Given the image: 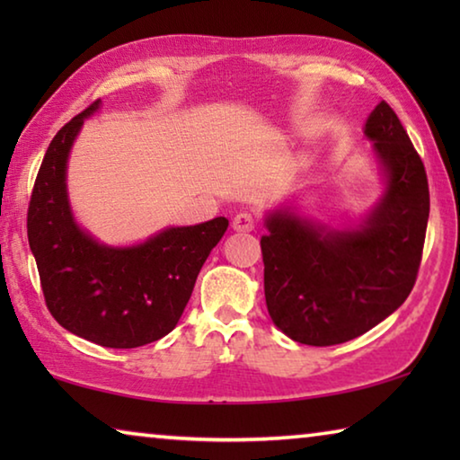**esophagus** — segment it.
I'll return each mask as SVG.
<instances>
[{
  "instance_id": "obj_1",
  "label": "esophagus",
  "mask_w": 460,
  "mask_h": 460,
  "mask_svg": "<svg viewBox=\"0 0 460 460\" xmlns=\"http://www.w3.org/2000/svg\"><path fill=\"white\" fill-rule=\"evenodd\" d=\"M233 229L235 231H253L255 229V217L252 213H237L233 217Z\"/></svg>"
}]
</instances>
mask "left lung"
Instances as JSON below:
<instances>
[{
    "mask_svg": "<svg viewBox=\"0 0 460 460\" xmlns=\"http://www.w3.org/2000/svg\"><path fill=\"white\" fill-rule=\"evenodd\" d=\"M365 136L385 172V192L359 229L329 231L290 211L266 219L263 290L271 321L302 345L347 342L398 310L422 261L430 192L414 144L385 101Z\"/></svg>",
    "mask_w": 460,
    "mask_h": 460,
    "instance_id": "8db88e82",
    "label": "left lung"
}]
</instances>
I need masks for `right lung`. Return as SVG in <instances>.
<instances>
[{
	"mask_svg": "<svg viewBox=\"0 0 460 460\" xmlns=\"http://www.w3.org/2000/svg\"><path fill=\"white\" fill-rule=\"evenodd\" d=\"M84 109L52 137L28 205V241L42 294L60 326L109 349H134L164 337L181 321L197 276L229 221L217 217L170 227L134 247L97 243L76 225L66 194V160Z\"/></svg>",
	"mask_w": 460,
	"mask_h": 460,
	"instance_id": "1",
	"label": "right lung"
}]
</instances>
